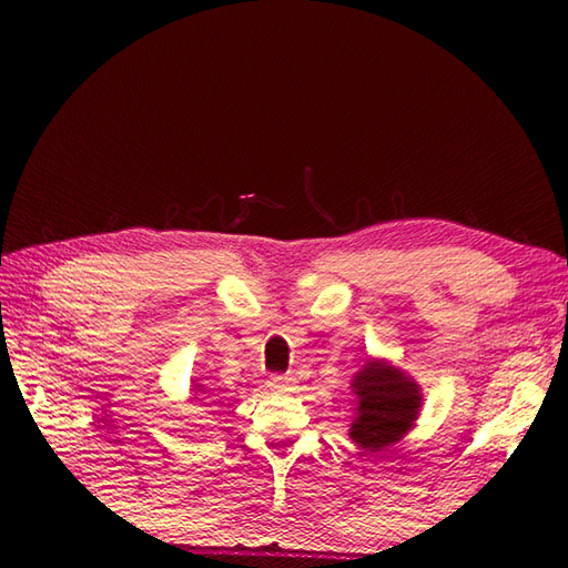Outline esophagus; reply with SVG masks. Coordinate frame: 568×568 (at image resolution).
<instances>
[{"mask_svg": "<svg viewBox=\"0 0 568 568\" xmlns=\"http://www.w3.org/2000/svg\"><path fill=\"white\" fill-rule=\"evenodd\" d=\"M295 376L293 373H273L268 385L271 390H277V393H287V390H295Z\"/></svg>", "mask_w": 568, "mask_h": 568, "instance_id": "1", "label": "esophagus"}]
</instances>
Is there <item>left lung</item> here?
Masks as SVG:
<instances>
[{
  "label": "left lung",
  "mask_w": 568,
  "mask_h": 568,
  "mask_svg": "<svg viewBox=\"0 0 568 568\" xmlns=\"http://www.w3.org/2000/svg\"><path fill=\"white\" fill-rule=\"evenodd\" d=\"M354 393L356 419L352 439L364 449L378 452L413 427L419 409V390L397 368L385 364L364 366L354 378Z\"/></svg>",
  "instance_id": "8db88e82"
}]
</instances>
